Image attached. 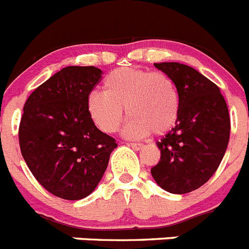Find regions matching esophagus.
<instances>
[{
	"mask_svg": "<svg viewBox=\"0 0 249 249\" xmlns=\"http://www.w3.org/2000/svg\"><path fill=\"white\" fill-rule=\"evenodd\" d=\"M129 146H131V147L136 151H139V150H141V148H143V145H142V143H135V142L129 143Z\"/></svg>",
	"mask_w": 249,
	"mask_h": 249,
	"instance_id": "1",
	"label": "esophagus"
}]
</instances>
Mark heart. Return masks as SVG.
Here are the masks:
<instances>
[{"label": "heart", "mask_w": 249, "mask_h": 249, "mask_svg": "<svg viewBox=\"0 0 249 249\" xmlns=\"http://www.w3.org/2000/svg\"><path fill=\"white\" fill-rule=\"evenodd\" d=\"M103 88L104 93H89L86 102L88 116L102 132H116L122 122L123 108L131 116L124 127L131 139H143L151 132L165 135L178 122L179 90L166 74L120 68L106 76Z\"/></svg>", "instance_id": "heart-1"}]
</instances>
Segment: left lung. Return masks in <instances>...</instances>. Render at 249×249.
I'll return each mask as SVG.
<instances>
[{
    "instance_id": "8db88e82",
    "label": "left lung",
    "mask_w": 249,
    "mask_h": 249,
    "mask_svg": "<svg viewBox=\"0 0 249 249\" xmlns=\"http://www.w3.org/2000/svg\"><path fill=\"white\" fill-rule=\"evenodd\" d=\"M169 75L180 95L175 127L157 142L160 161L151 175L163 190L186 194L214 175L226 154L231 132L228 107L220 89L194 68L155 63Z\"/></svg>"
}]
</instances>
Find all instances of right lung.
<instances>
[{
	"instance_id": "1",
	"label": "right lung",
	"mask_w": 249,
	"mask_h": 249,
	"mask_svg": "<svg viewBox=\"0 0 249 249\" xmlns=\"http://www.w3.org/2000/svg\"><path fill=\"white\" fill-rule=\"evenodd\" d=\"M101 76L95 67L63 68L23 106L18 128L23 160L49 193L65 200H79L97 188L117 147L87 112V97Z\"/></svg>"
}]
</instances>
